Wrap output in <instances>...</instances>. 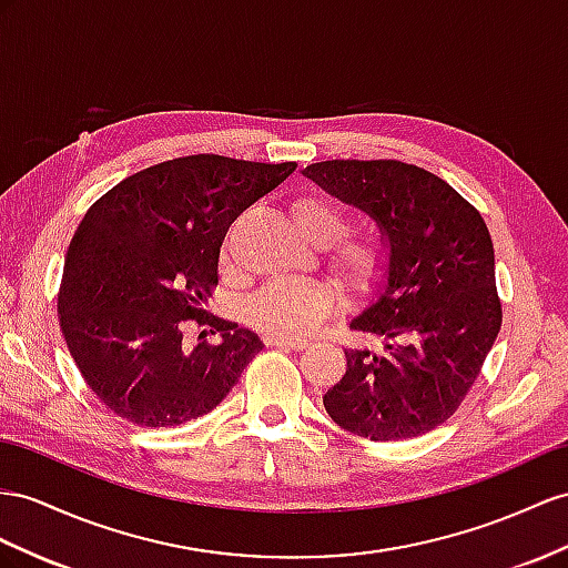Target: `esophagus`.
<instances>
[{
	"label": "esophagus",
	"instance_id": "1",
	"mask_svg": "<svg viewBox=\"0 0 568 568\" xmlns=\"http://www.w3.org/2000/svg\"><path fill=\"white\" fill-rule=\"evenodd\" d=\"M268 347H285V351H304L310 343L300 341V338H278V336H268L266 338Z\"/></svg>",
	"mask_w": 568,
	"mask_h": 568
}]
</instances>
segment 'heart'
I'll return each mask as SVG.
<instances>
[{"mask_svg": "<svg viewBox=\"0 0 568 568\" xmlns=\"http://www.w3.org/2000/svg\"><path fill=\"white\" fill-rule=\"evenodd\" d=\"M290 217L316 246H324L326 268L343 293L369 297L379 290L394 261L386 230L376 223L347 227V206L324 189H302L290 199ZM223 266L232 258L225 252ZM333 304V290L316 281H271L246 302V318L258 331L278 338L307 333Z\"/></svg>", "mask_w": 568, "mask_h": 568, "instance_id": "obj_1", "label": "heart"}]
</instances>
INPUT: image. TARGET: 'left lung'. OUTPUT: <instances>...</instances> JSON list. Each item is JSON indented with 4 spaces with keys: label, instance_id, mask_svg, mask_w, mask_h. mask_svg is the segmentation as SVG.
<instances>
[{
    "label": "left lung",
    "instance_id": "obj_1",
    "mask_svg": "<svg viewBox=\"0 0 568 568\" xmlns=\"http://www.w3.org/2000/svg\"><path fill=\"white\" fill-rule=\"evenodd\" d=\"M304 174L367 211L394 246L379 300L351 324L382 351H345L347 369L324 408L372 442L432 432L468 396L501 328L483 215L442 178L400 160H324Z\"/></svg>",
    "mask_w": 568,
    "mask_h": 568
}]
</instances>
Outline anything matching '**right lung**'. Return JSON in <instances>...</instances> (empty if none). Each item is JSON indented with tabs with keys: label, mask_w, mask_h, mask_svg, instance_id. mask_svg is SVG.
<instances>
[{
	"label": "right lung",
	"mask_w": 568,
	"mask_h": 568,
	"mask_svg": "<svg viewBox=\"0 0 568 568\" xmlns=\"http://www.w3.org/2000/svg\"><path fill=\"white\" fill-rule=\"evenodd\" d=\"M297 163L213 153L172 158L114 184L69 242L57 312L83 382L139 427L211 413L261 351L256 333L203 316L227 227ZM211 325L217 344L181 343Z\"/></svg>",
	"instance_id": "1"
}]
</instances>
